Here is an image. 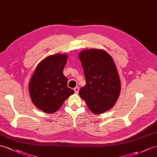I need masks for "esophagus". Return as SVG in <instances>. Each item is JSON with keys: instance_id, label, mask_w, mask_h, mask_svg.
I'll return each instance as SVG.
<instances>
[{"instance_id": "1", "label": "esophagus", "mask_w": 157, "mask_h": 157, "mask_svg": "<svg viewBox=\"0 0 157 157\" xmlns=\"http://www.w3.org/2000/svg\"><path fill=\"white\" fill-rule=\"evenodd\" d=\"M74 90H75L76 94H78V91H79V87L78 86H76L75 89H74Z\"/></svg>"}]
</instances>
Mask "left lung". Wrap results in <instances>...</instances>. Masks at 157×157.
I'll return each mask as SVG.
<instances>
[{"instance_id": "left-lung-1", "label": "left lung", "mask_w": 157, "mask_h": 157, "mask_svg": "<svg viewBox=\"0 0 157 157\" xmlns=\"http://www.w3.org/2000/svg\"><path fill=\"white\" fill-rule=\"evenodd\" d=\"M86 85L79 90L88 107L94 114L107 111L114 106L121 92V81L113 59L100 49H87L78 55Z\"/></svg>"}]
</instances>
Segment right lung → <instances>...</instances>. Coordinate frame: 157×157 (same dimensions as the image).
Here are the masks:
<instances>
[{
	"label": "right lung",
	"mask_w": 157,
	"mask_h": 157,
	"mask_svg": "<svg viewBox=\"0 0 157 157\" xmlns=\"http://www.w3.org/2000/svg\"><path fill=\"white\" fill-rule=\"evenodd\" d=\"M67 61L66 54L49 56L38 64L30 79L29 90L32 102L46 113L58 110L75 91L67 86L63 75Z\"/></svg>",
	"instance_id": "1"
}]
</instances>
